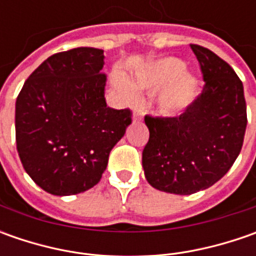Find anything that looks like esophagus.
<instances>
[{
    "label": "esophagus",
    "instance_id": "34e87169",
    "mask_svg": "<svg viewBox=\"0 0 256 256\" xmlns=\"http://www.w3.org/2000/svg\"><path fill=\"white\" fill-rule=\"evenodd\" d=\"M142 120V112L140 111V110H135L132 114V121L134 122H138V121H141Z\"/></svg>",
    "mask_w": 256,
    "mask_h": 256
}]
</instances>
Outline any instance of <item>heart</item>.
Listing matches in <instances>:
<instances>
[{
  "instance_id": "1",
  "label": "heart",
  "mask_w": 256,
  "mask_h": 256,
  "mask_svg": "<svg viewBox=\"0 0 256 256\" xmlns=\"http://www.w3.org/2000/svg\"><path fill=\"white\" fill-rule=\"evenodd\" d=\"M160 94L158 105L164 114L174 115L182 111L194 98L196 80L190 74H184V62L166 56L145 65L131 78V84L136 90H152L168 84ZM115 86L118 92L128 101L135 100V91L125 81L116 78Z\"/></svg>"
}]
</instances>
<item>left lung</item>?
Masks as SVG:
<instances>
[{
    "label": "left lung",
    "mask_w": 256,
    "mask_h": 256,
    "mask_svg": "<svg viewBox=\"0 0 256 256\" xmlns=\"http://www.w3.org/2000/svg\"><path fill=\"white\" fill-rule=\"evenodd\" d=\"M204 90L181 115L145 116L150 140L142 166L150 185L191 195L210 188L230 171L246 130V102L240 76L208 48L191 44Z\"/></svg>",
    "instance_id": "obj_1"
}]
</instances>
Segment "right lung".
<instances>
[{
	"mask_svg": "<svg viewBox=\"0 0 256 256\" xmlns=\"http://www.w3.org/2000/svg\"><path fill=\"white\" fill-rule=\"evenodd\" d=\"M104 51L80 46L46 58L15 104V140L26 174L52 195L96 185L132 122L130 108L106 106Z\"/></svg>",
	"mask_w": 256,
	"mask_h": 256,
	"instance_id": "1",
	"label": "right lung"
}]
</instances>
